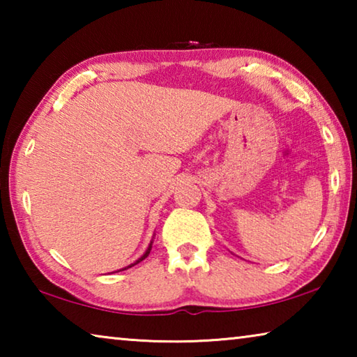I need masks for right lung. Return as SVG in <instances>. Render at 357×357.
<instances>
[{
    "label": "right lung",
    "instance_id": "add662e5",
    "mask_svg": "<svg viewBox=\"0 0 357 357\" xmlns=\"http://www.w3.org/2000/svg\"><path fill=\"white\" fill-rule=\"evenodd\" d=\"M151 247H153V241H151V244L148 245V249H146V252H144V253H143V255H142L140 258H138L135 263H132V264H129V266H128V268H132V266H135V264H138V263H140V261H143V259H144V258H146V257L149 255V252H151ZM128 268H123V269H119V271H124V269H128ZM116 273H118V271H116Z\"/></svg>",
    "mask_w": 357,
    "mask_h": 357
}]
</instances>
